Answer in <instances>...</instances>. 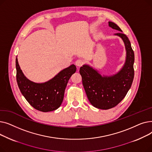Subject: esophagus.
Wrapping results in <instances>:
<instances>
[{
	"label": "esophagus",
	"mask_w": 152,
	"mask_h": 152,
	"mask_svg": "<svg viewBox=\"0 0 152 152\" xmlns=\"http://www.w3.org/2000/svg\"><path fill=\"white\" fill-rule=\"evenodd\" d=\"M75 63H76V65L77 66H78V67H80V66H81L83 65L84 61H83V60H82L79 59V60H77L76 61Z\"/></svg>",
	"instance_id": "1"
}]
</instances>
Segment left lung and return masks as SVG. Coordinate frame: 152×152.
Instances as JSON below:
<instances>
[{"label": "left lung", "instance_id": "1", "mask_svg": "<svg viewBox=\"0 0 152 152\" xmlns=\"http://www.w3.org/2000/svg\"><path fill=\"white\" fill-rule=\"evenodd\" d=\"M108 26L121 31L114 35L120 37L125 46L126 60L122 68L111 75H102L88 64L79 69L89 101L92 106L102 110L113 108L121 102L131 88L134 76V53L128 37L115 23L108 21Z\"/></svg>", "mask_w": 152, "mask_h": 152}]
</instances>
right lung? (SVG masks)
Listing matches in <instances>:
<instances>
[{
    "label": "right lung",
    "instance_id": "obj_1",
    "mask_svg": "<svg viewBox=\"0 0 152 152\" xmlns=\"http://www.w3.org/2000/svg\"><path fill=\"white\" fill-rule=\"evenodd\" d=\"M16 69L17 81L22 95L32 107L42 112L52 111L60 107L67 83L76 71V66L72 64L61 70L50 80L37 83L31 81L23 74L17 57Z\"/></svg>",
    "mask_w": 152,
    "mask_h": 152
}]
</instances>
